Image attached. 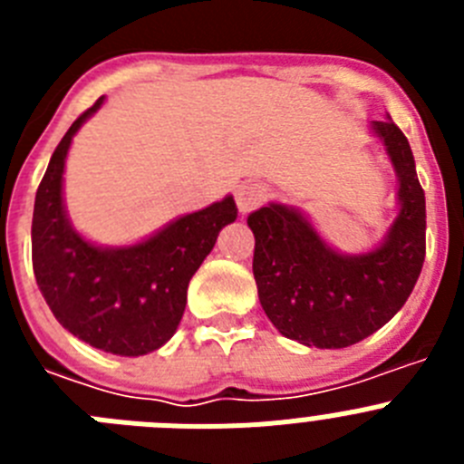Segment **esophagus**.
<instances>
[{"label": "esophagus", "mask_w": 464, "mask_h": 464, "mask_svg": "<svg viewBox=\"0 0 464 464\" xmlns=\"http://www.w3.org/2000/svg\"><path fill=\"white\" fill-rule=\"evenodd\" d=\"M267 197H269V188L265 186V183H257V181L241 183V186H237L235 190L237 207H239L241 213L256 211L260 204L267 202Z\"/></svg>", "instance_id": "1"}]
</instances>
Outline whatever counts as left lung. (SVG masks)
Listing matches in <instances>:
<instances>
[{"label":"left lung","instance_id":"obj_1","mask_svg":"<svg viewBox=\"0 0 464 464\" xmlns=\"http://www.w3.org/2000/svg\"><path fill=\"white\" fill-rule=\"evenodd\" d=\"M372 130L400 176V216L381 248L339 256L304 216L281 204L248 216L262 309L283 337L306 346L346 348L374 334L404 306L423 269L425 192L411 146L392 121H374Z\"/></svg>","mask_w":464,"mask_h":464}]
</instances>
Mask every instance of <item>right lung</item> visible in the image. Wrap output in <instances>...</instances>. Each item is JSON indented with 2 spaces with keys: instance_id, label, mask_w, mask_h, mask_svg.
<instances>
[{
  "instance_id": "add662e5",
  "label": "right lung",
  "mask_w": 464,
  "mask_h": 464,
  "mask_svg": "<svg viewBox=\"0 0 464 464\" xmlns=\"http://www.w3.org/2000/svg\"><path fill=\"white\" fill-rule=\"evenodd\" d=\"M102 97L57 143L36 190L32 267L60 325L113 355H146L171 337L186 311L188 283L211 253L218 232L237 218L232 197L183 216L130 248H97L81 239L63 207L69 143Z\"/></svg>"
}]
</instances>
